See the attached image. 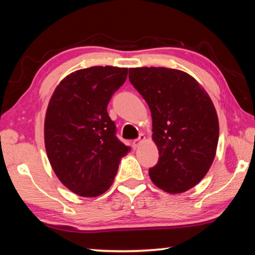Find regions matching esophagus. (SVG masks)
<instances>
[{
  "mask_svg": "<svg viewBox=\"0 0 255 255\" xmlns=\"http://www.w3.org/2000/svg\"><path fill=\"white\" fill-rule=\"evenodd\" d=\"M145 140V136L144 135H140L139 137H138L137 138V139H133L132 140V147L133 148H137L138 147V146H139L141 143H143V141Z\"/></svg>",
  "mask_w": 255,
  "mask_h": 255,
  "instance_id": "34e87169",
  "label": "esophagus"
}]
</instances>
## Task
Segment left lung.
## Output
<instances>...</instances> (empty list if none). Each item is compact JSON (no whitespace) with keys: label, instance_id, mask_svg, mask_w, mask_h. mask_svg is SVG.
<instances>
[{"label":"left lung","instance_id":"8db88e82","mask_svg":"<svg viewBox=\"0 0 255 255\" xmlns=\"http://www.w3.org/2000/svg\"><path fill=\"white\" fill-rule=\"evenodd\" d=\"M129 81L152 114L159 157L149 169L150 179L169 193L193 188L209 171L218 144V117L208 93L173 68H129Z\"/></svg>","mask_w":255,"mask_h":255}]
</instances>
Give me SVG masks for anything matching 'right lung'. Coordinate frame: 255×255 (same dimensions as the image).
Masks as SVG:
<instances>
[{"instance_id":"right-lung-1","label":"right lung","mask_w":255,"mask_h":255,"mask_svg":"<svg viewBox=\"0 0 255 255\" xmlns=\"http://www.w3.org/2000/svg\"><path fill=\"white\" fill-rule=\"evenodd\" d=\"M128 68L92 66L67 75L55 89L45 118L47 156L60 182L82 197L111 187L130 147L116 136L107 107Z\"/></svg>"}]
</instances>
